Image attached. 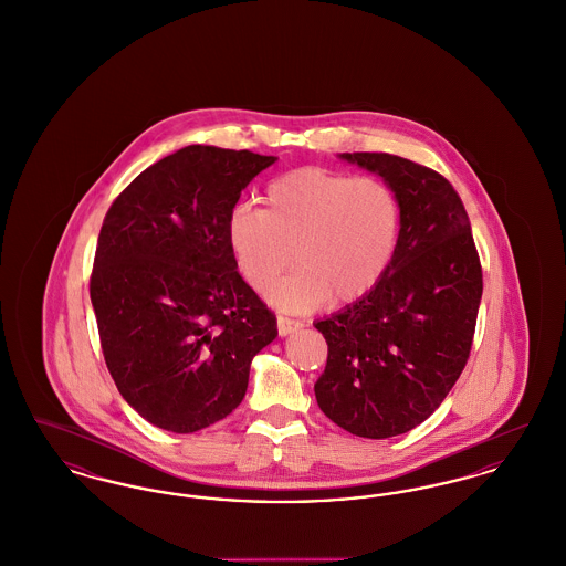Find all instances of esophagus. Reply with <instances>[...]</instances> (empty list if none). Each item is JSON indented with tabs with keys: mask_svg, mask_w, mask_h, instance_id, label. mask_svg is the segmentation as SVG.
Here are the masks:
<instances>
[{
	"mask_svg": "<svg viewBox=\"0 0 566 566\" xmlns=\"http://www.w3.org/2000/svg\"><path fill=\"white\" fill-rule=\"evenodd\" d=\"M301 326H303V324L298 323V321L286 318V316H277V333H280V337H286V335L295 333Z\"/></svg>",
	"mask_w": 566,
	"mask_h": 566,
	"instance_id": "1",
	"label": "esophagus"
}]
</instances>
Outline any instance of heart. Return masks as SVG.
Returning <instances> with one entry per match:
<instances>
[{
	"label": "heart",
	"instance_id": "heart-1",
	"mask_svg": "<svg viewBox=\"0 0 566 566\" xmlns=\"http://www.w3.org/2000/svg\"><path fill=\"white\" fill-rule=\"evenodd\" d=\"M268 208L238 203L227 218V243L243 280L273 305L307 312L331 296L354 303L390 270L401 238V201L376 176L298 167L273 178Z\"/></svg>",
	"mask_w": 566,
	"mask_h": 566
}]
</instances>
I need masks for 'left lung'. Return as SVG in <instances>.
<instances>
[{
    "label": "left lung",
    "instance_id": "obj_1",
    "mask_svg": "<svg viewBox=\"0 0 566 566\" xmlns=\"http://www.w3.org/2000/svg\"><path fill=\"white\" fill-rule=\"evenodd\" d=\"M401 201V238L384 280L314 324L328 358L314 392L344 431L388 439L416 429L462 374L482 301V265L454 187L388 153H344Z\"/></svg>",
    "mask_w": 566,
    "mask_h": 566
}]
</instances>
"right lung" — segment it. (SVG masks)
I'll use <instances>...</instances> for the list:
<instances>
[{"instance_id":"right-lung-1","label":"right lung","mask_w":566,"mask_h":566,"mask_svg":"<svg viewBox=\"0 0 566 566\" xmlns=\"http://www.w3.org/2000/svg\"><path fill=\"white\" fill-rule=\"evenodd\" d=\"M271 163L192 144L144 169L104 218L91 273L102 350L123 399L163 431L227 418L277 337L227 243V218Z\"/></svg>"}]
</instances>
